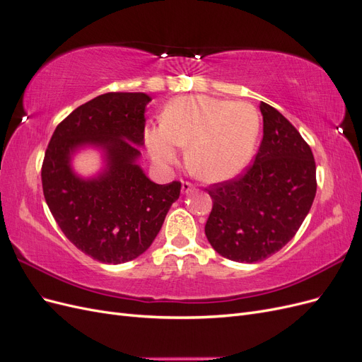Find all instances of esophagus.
<instances>
[{
  "label": "esophagus",
  "instance_id": "34e87169",
  "mask_svg": "<svg viewBox=\"0 0 362 362\" xmlns=\"http://www.w3.org/2000/svg\"><path fill=\"white\" fill-rule=\"evenodd\" d=\"M181 190H182V193H185V194L193 193V192H194V185H193L192 182H189V181H182V182H181Z\"/></svg>",
  "mask_w": 362,
  "mask_h": 362
}]
</instances>
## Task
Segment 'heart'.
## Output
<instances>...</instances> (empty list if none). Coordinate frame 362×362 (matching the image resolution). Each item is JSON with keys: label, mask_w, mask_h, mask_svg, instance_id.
<instances>
[{"label": "heart", "mask_w": 362, "mask_h": 362, "mask_svg": "<svg viewBox=\"0 0 362 362\" xmlns=\"http://www.w3.org/2000/svg\"><path fill=\"white\" fill-rule=\"evenodd\" d=\"M261 129L257 107L214 96L180 98L161 112V125L148 127L145 140L158 163H172L185 148V164L208 182L231 180L250 163Z\"/></svg>", "instance_id": "b5f03b06"}]
</instances>
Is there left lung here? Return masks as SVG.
<instances>
[{"label": "left lung", "mask_w": 362, "mask_h": 362, "mask_svg": "<svg viewBox=\"0 0 362 362\" xmlns=\"http://www.w3.org/2000/svg\"><path fill=\"white\" fill-rule=\"evenodd\" d=\"M262 140L254 163L237 177L206 187L213 199L205 235L216 252L257 262L286 246L315 198L310 145L276 108L261 103Z\"/></svg>", "instance_id": "obj_1"}]
</instances>
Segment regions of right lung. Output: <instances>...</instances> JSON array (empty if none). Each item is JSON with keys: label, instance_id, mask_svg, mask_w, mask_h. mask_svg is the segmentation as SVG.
<instances>
[{"label": "right lung", "instance_id": "1", "mask_svg": "<svg viewBox=\"0 0 362 362\" xmlns=\"http://www.w3.org/2000/svg\"><path fill=\"white\" fill-rule=\"evenodd\" d=\"M146 93L110 92L80 105L57 125L42 163V187L57 225L86 255L108 264L137 258L160 233L181 182L156 184L134 164L144 145ZM83 144L106 148L107 170L76 179L71 152Z\"/></svg>", "mask_w": 362, "mask_h": 362}]
</instances>
